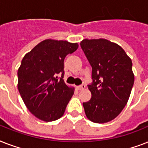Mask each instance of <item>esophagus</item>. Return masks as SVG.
I'll use <instances>...</instances> for the list:
<instances>
[{
	"mask_svg": "<svg viewBox=\"0 0 148 148\" xmlns=\"http://www.w3.org/2000/svg\"><path fill=\"white\" fill-rule=\"evenodd\" d=\"M77 88L78 90H83V89H85L86 88V85L85 84H81V85L80 86H77Z\"/></svg>",
	"mask_w": 148,
	"mask_h": 148,
	"instance_id": "obj_1",
	"label": "esophagus"
}]
</instances>
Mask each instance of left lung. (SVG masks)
Wrapping results in <instances>:
<instances>
[{
    "instance_id": "8db88e82",
    "label": "left lung",
    "mask_w": 148,
    "mask_h": 148,
    "mask_svg": "<svg viewBox=\"0 0 148 148\" xmlns=\"http://www.w3.org/2000/svg\"><path fill=\"white\" fill-rule=\"evenodd\" d=\"M81 47L92 67L91 98L83 103L85 114L95 123H107L127 103L134 82L132 61L121 46L103 38L84 39Z\"/></svg>"
}]
</instances>
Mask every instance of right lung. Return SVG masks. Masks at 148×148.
Masks as SVG:
<instances>
[{"instance_id": "right-lung-1", "label": "right lung", "mask_w": 148, "mask_h": 148, "mask_svg": "<svg viewBox=\"0 0 148 148\" xmlns=\"http://www.w3.org/2000/svg\"><path fill=\"white\" fill-rule=\"evenodd\" d=\"M77 48V43L47 39L22 59L17 71V88L27 109L38 119L53 121L64 114L74 88L63 80L64 60Z\"/></svg>"}]
</instances>
